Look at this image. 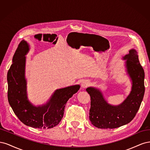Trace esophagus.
Masks as SVG:
<instances>
[{"label":"esophagus","mask_w":150,"mask_h":150,"mask_svg":"<svg viewBox=\"0 0 150 150\" xmlns=\"http://www.w3.org/2000/svg\"><path fill=\"white\" fill-rule=\"evenodd\" d=\"M89 81H84L82 83V84H81V88H82L83 89H84L86 88H87L88 86H89Z\"/></svg>","instance_id":"obj_1"}]
</instances>
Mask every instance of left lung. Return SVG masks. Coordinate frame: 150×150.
<instances>
[{
    "instance_id": "8db88e82",
    "label": "left lung",
    "mask_w": 150,
    "mask_h": 150,
    "mask_svg": "<svg viewBox=\"0 0 150 150\" xmlns=\"http://www.w3.org/2000/svg\"><path fill=\"white\" fill-rule=\"evenodd\" d=\"M123 59H126L127 72L132 80V89L120 105L109 104L97 89L91 87L86 89L91 97L89 120L98 128L114 129L129 123L137 115L143 101L144 72L139 63L138 52L131 49Z\"/></svg>"
}]
</instances>
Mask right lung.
Segmentation results:
<instances>
[{
  "label": "right lung",
  "mask_w": 150,
  "mask_h": 150,
  "mask_svg": "<svg viewBox=\"0 0 150 150\" xmlns=\"http://www.w3.org/2000/svg\"><path fill=\"white\" fill-rule=\"evenodd\" d=\"M29 49L28 44L22 40L13 56V63L7 72L8 101L13 112L24 125L35 128H51L59 123L67 101L78 92L80 86L57 89L46 104L33 106L27 98L24 78L25 55Z\"/></svg>",
  "instance_id": "right-lung-1"
}]
</instances>
